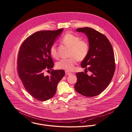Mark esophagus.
Returning <instances> with one entry per match:
<instances>
[{"mask_svg": "<svg viewBox=\"0 0 132 132\" xmlns=\"http://www.w3.org/2000/svg\"><path fill=\"white\" fill-rule=\"evenodd\" d=\"M65 74H66V75H69L71 74V73L70 72H69V71H65Z\"/></svg>", "mask_w": 132, "mask_h": 132, "instance_id": "esophagus-1", "label": "esophagus"}]
</instances>
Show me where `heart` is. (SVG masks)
<instances>
[{"instance_id":"heart-1","label":"heart","mask_w":132,"mask_h":132,"mask_svg":"<svg viewBox=\"0 0 132 132\" xmlns=\"http://www.w3.org/2000/svg\"><path fill=\"white\" fill-rule=\"evenodd\" d=\"M61 42L70 47L68 59H63L56 63L57 68L67 71H72L75 68L77 60L79 61L84 60L89 52L88 43L84 40L71 33L65 34L61 39ZM50 53L54 58L57 57L56 45L54 43L50 47Z\"/></svg>"}]
</instances>
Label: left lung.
<instances>
[{"mask_svg": "<svg viewBox=\"0 0 132 132\" xmlns=\"http://www.w3.org/2000/svg\"><path fill=\"white\" fill-rule=\"evenodd\" d=\"M76 31L85 33L89 44V52L81 62V67L88 66L90 76L83 72L76 74V90L83 96L92 97L103 92L108 86L115 70L114 53L108 38L96 30L84 27L77 28Z\"/></svg>", "mask_w": 132, "mask_h": 132, "instance_id": "8db88e82", "label": "left lung"}]
</instances>
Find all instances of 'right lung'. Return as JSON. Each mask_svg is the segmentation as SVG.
<instances>
[{
    "mask_svg": "<svg viewBox=\"0 0 132 132\" xmlns=\"http://www.w3.org/2000/svg\"><path fill=\"white\" fill-rule=\"evenodd\" d=\"M63 30L36 32L27 37L19 49L17 63L19 78L28 93L40 101L54 96L65 73L64 70L52 69L49 76L44 75L45 70L53 67L49 49Z\"/></svg>",
    "mask_w": 132,
    "mask_h": 132,
    "instance_id": "obj_1",
    "label": "right lung"
}]
</instances>
